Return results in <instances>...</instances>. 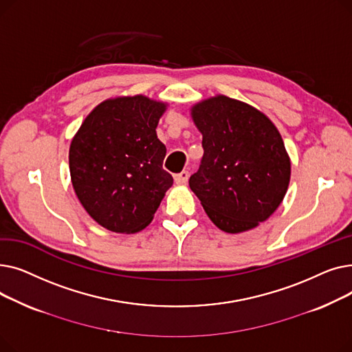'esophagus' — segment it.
<instances>
[{"instance_id":"1","label":"esophagus","mask_w":352,"mask_h":352,"mask_svg":"<svg viewBox=\"0 0 352 352\" xmlns=\"http://www.w3.org/2000/svg\"><path fill=\"white\" fill-rule=\"evenodd\" d=\"M174 178H175L177 184H186L188 181V178H190V173L188 171H181Z\"/></svg>"}]
</instances>
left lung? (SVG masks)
I'll return each mask as SVG.
<instances>
[{
    "mask_svg": "<svg viewBox=\"0 0 352 352\" xmlns=\"http://www.w3.org/2000/svg\"><path fill=\"white\" fill-rule=\"evenodd\" d=\"M204 155L190 177L212 223L236 234L256 227L287 192L291 164L275 125L254 107L218 96L192 108Z\"/></svg>",
    "mask_w": 352,
    "mask_h": 352,
    "instance_id": "obj_1",
    "label": "left lung"
}]
</instances>
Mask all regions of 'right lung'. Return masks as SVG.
Returning <instances> with one entry per match:
<instances>
[{
	"label": "right lung",
	"mask_w": 352,
	"mask_h": 352,
	"mask_svg": "<svg viewBox=\"0 0 352 352\" xmlns=\"http://www.w3.org/2000/svg\"><path fill=\"white\" fill-rule=\"evenodd\" d=\"M165 104L144 96L101 102L69 146L74 191L85 211L114 232L151 223L173 175L162 168L166 148L155 128Z\"/></svg>",
	"instance_id": "obj_1"
}]
</instances>
